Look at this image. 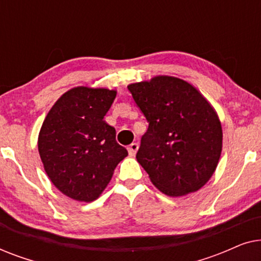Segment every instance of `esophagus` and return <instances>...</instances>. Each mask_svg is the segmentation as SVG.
<instances>
[{
	"mask_svg": "<svg viewBox=\"0 0 261 261\" xmlns=\"http://www.w3.org/2000/svg\"><path fill=\"white\" fill-rule=\"evenodd\" d=\"M138 148H139V145L137 144V142H133V144H130L129 146H128V152H129L130 155H135Z\"/></svg>",
	"mask_w": 261,
	"mask_h": 261,
	"instance_id": "1",
	"label": "esophagus"
}]
</instances>
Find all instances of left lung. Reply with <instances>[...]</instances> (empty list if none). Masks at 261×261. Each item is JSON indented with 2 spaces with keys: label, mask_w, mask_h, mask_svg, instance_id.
<instances>
[{
  "label": "left lung",
  "mask_w": 261,
  "mask_h": 261,
  "mask_svg": "<svg viewBox=\"0 0 261 261\" xmlns=\"http://www.w3.org/2000/svg\"><path fill=\"white\" fill-rule=\"evenodd\" d=\"M148 122L137 160L167 196H183L210 179L222 151L215 110L188 82L158 76L128 85Z\"/></svg>",
  "instance_id": "1"
}]
</instances>
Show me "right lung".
<instances>
[{"instance_id": "obj_1", "label": "right lung", "mask_w": 261, "mask_h": 261, "mask_svg": "<svg viewBox=\"0 0 261 261\" xmlns=\"http://www.w3.org/2000/svg\"><path fill=\"white\" fill-rule=\"evenodd\" d=\"M115 97V90L73 88L55 103L42 123L38 141L41 162L67 197L95 201L128 155L115 140V128L103 120Z\"/></svg>"}]
</instances>
